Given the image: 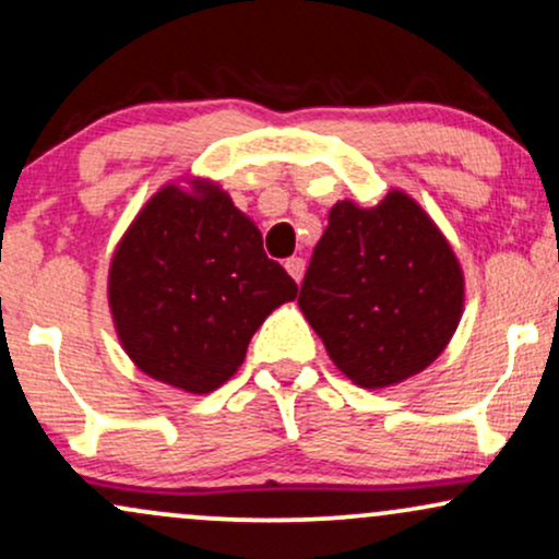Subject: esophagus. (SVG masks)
<instances>
[{"label": "esophagus", "mask_w": 559, "mask_h": 559, "mask_svg": "<svg viewBox=\"0 0 559 559\" xmlns=\"http://www.w3.org/2000/svg\"><path fill=\"white\" fill-rule=\"evenodd\" d=\"M286 271H288V275H292L294 281H301V275H305V260L301 258H288L286 260Z\"/></svg>", "instance_id": "1"}]
</instances>
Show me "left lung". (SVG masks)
Instances as JSON below:
<instances>
[{
  "instance_id": "left-lung-1",
  "label": "left lung",
  "mask_w": 559,
  "mask_h": 559,
  "mask_svg": "<svg viewBox=\"0 0 559 559\" xmlns=\"http://www.w3.org/2000/svg\"><path fill=\"white\" fill-rule=\"evenodd\" d=\"M465 305L452 243L400 189L373 207H331L299 292V310L352 383L383 389L447 349Z\"/></svg>"
}]
</instances>
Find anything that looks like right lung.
I'll return each instance as SVG.
<instances>
[{
	"mask_svg": "<svg viewBox=\"0 0 559 559\" xmlns=\"http://www.w3.org/2000/svg\"><path fill=\"white\" fill-rule=\"evenodd\" d=\"M107 299L141 373L210 394L239 370L275 307L297 299V284L221 186L181 178L165 183L118 241Z\"/></svg>",
	"mask_w": 559,
	"mask_h": 559,
	"instance_id": "add662e5",
	"label": "right lung"
}]
</instances>
